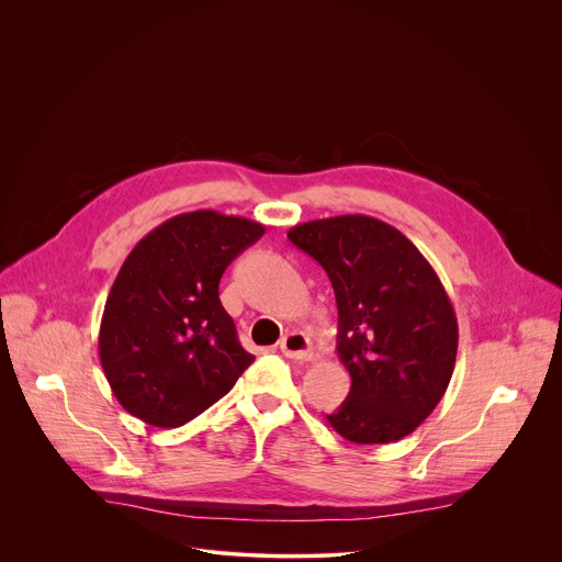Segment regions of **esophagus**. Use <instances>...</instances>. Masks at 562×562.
I'll use <instances>...</instances> for the list:
<instances>
[{"instance_id":"obj_1","label":"esophagus","mask_w":562,"mask_h":562,"mask_svg":"<svg viewBox=\"0 0 562 562\" xmlns=\"http://www.w3.org/2000/svg\"><path fill=\"white\" fill-rule=\"evenodd\" d=\"M280 351L286 358H293V360H308L311 358V342L302 331H291L282 338Z\"/></svg>"}]
</instances>
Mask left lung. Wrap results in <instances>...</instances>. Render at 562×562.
<instances>
[{"instance_id":"left-lung-1","label":"left lung","mask_w":562,"mask_h":562,"mask_svg":"<svg viewBox=\"0 0 562 562\" xmlns=\"http://www.w3.org/2000/svg\"><path fill=\"white\" fill-rule=\"evenodd\" d=\"M289 239L336 293V349L351 391L329 425L356 445L409 436L442 400L456 364L458 323L440 278L412 239L369 215L304 222Z\"/></svg>"}]
</instances>
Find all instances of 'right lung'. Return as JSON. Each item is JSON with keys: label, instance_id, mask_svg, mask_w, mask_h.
<instances>
[{"label": "right lung", "instance_id": "1", "mask_svg": "<svg viewBox=\"0 0 562 562\" xmlns=\"http://www.w3.org/2000/svg\"><path fill=\"white\" fill-rule=\"evenodd\" d=\"M265 235L260 222L182 213L124 260L100 325V362L117 403L153 427H182L256 360L220 302L226 267Z\"/></svg>", "mask_w": 562, "mask_h": 562}]
</instances>
